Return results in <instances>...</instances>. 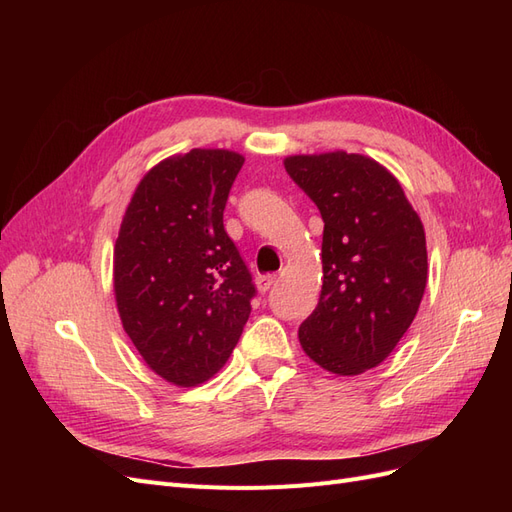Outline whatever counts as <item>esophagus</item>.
<instances>
[{
	"instance_id": "34e87169",
	"label": "esophagus",
	"mask_w": 512,
	"mask_h": 512,
	"mask_svg": "<svg viewBox=\"0 0 512 512\" xmlns=\"http://www.w3.org/2000/svg\"><path fill=\"white\" fill-rule=\"evenodd\" d=\"M275 282H277V275H275V273L260 275V277H258V288H260L262 292H267V290H271V288L275 286Z\"/></svg>"
}]
</instances>
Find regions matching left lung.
Returning <instances> with one entry per match:
<instances>
[{
  "instance_id": "left-lung-1",
  "label": "left lung",
  "mask_w": 512,
  "mask_h": 512,
  "mask_svg": "<svg viewBox=\"0 0 512 512\" xmlns=\"http://www.w3.org/2000/svg\"><path fill=\"white\" fill-rule=\"evenodd\" d=\"M284 166L324 222L322 290L299 342L333 374H363L393 352L421 305L423 224L399 181L359 153L292 156Z\"/></svg>"
}]
</instances>
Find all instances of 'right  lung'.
Segmentation results:
<instances>
[{
	"label": "right lung",
	"instance_id": "1",
	"mask_svg": "<svg viewBox=\"0 0 512 512\" xmlns=\"http://www.w3.org/2000/svg\"><path fill=\"white\" fill-rule=\"evenodd\" d=\"M243 158L192 149L138 183L115 243V297L145 363L177 386L224 367L252 312L256 284L224 209Z\"/></svg>",
	"mask_w": 512,
	"mask_h": 512
}]
</instances>
